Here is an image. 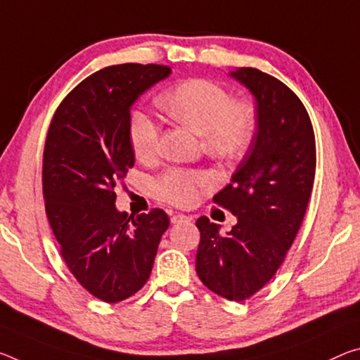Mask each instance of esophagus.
Instances as JSON below:
<instances>
[{
    "mask_svg": "<svg viewBox=\"0 0 360 360\" xmlns=\"http://www.w3.org/2000/svg\"><path fill=\"white\" fill-rule=\"evenodd\" d=\"M189 219H191L189 216H186V214H173V216H171V222H173V224H181V222L189 221Z\"/></svg>",
    "mask_w": 360,
    "mask_h": 360,
    "instance_id": "obj_1",
    "label": "esophagus"
}]
</instances>
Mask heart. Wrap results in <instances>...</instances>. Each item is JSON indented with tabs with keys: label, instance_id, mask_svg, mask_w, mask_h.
<instances>
[{
	"label": "heart",
	"instance_id": "b5f03b06",
	"mask_svg": "<svg viewBox=\"0 0 360 360\" xmlns=\"http://www.w3.org/2000/svg\"><path fill=\"white\" fill-rule=\"evenodd\" d=\"M162 110L181 124L202 136L207 153L218 160H237L248 150L256 129L255 107L247 101H233L221 84L210 79H187L158 98ZM128 138L136 158L149 162L158 152V123L144 110L129 117ZM211 178L203 171L171 168L155 181V193L162 200L189 207Z\"/></svg>",
	"mask_w": 360,
	"mask_h": 360
}]
</instances>
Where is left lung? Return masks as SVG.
<instances>
[{"instance_id": "1", "label": "left lung", "mask_w": 360, "mask_h": 360, "mask_svg": "<svg viewBox=\"0 0 360 360\" xmlns=\"http://www.w3.org/2000/svg\"><path fill=\"white\" fill-rule=\"evenodd\" d=\"M229 75L255 98L258 129L231 184L213 197L237 224L221 233L207 216L197 219L195 267L211 292L243 301L271 281L300 231L316 174V141L303 102L282 82L252 67Z\"/></svg>"}]
</instances>
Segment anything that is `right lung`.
I'll return each mask as SVG.
<instances>
[{"label":"right lung","mask_w":360,"mask_h":360,"mask_svg":"<svg viewBox=\"0 0 360 360\" xmlns=\"http://www.w3.org/2000/svg\"><path fill=\"white\" fill-rule=\"evenodd\" d=\"M171 75L155 64L105 67L83 79L54 113L43 155L44 207L77 281L105 303L144 287L169 219L163 210L128 216L117 182L134 165L131 107Z\"/></svg>","instance_id":"obj_1"}]
</instances>
